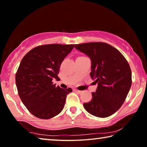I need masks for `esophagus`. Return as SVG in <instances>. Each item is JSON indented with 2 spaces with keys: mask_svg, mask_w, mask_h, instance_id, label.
Masks as SVG:
<instances>
[{
  "mask_svg": "<svg viewBox=\"0 0 147 147\" xmlns=\"http://www.w3.org/2000/svg\"><path fill=\"white\" fill-rule=\"evenodd\" d=\"M74 91H75V92H78V94H82L83 93V91L79 90L78 89H75V90H74Z\"/></svg>",
  "mask_w": 147,
  "mask_h": 147,
  "instance_id": "1",
  "label": "esophagus"
}]
</instances>
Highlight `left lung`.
Masks as SVG:
<instances>
[{
	"label": "left lung",
	"mask_w": 147,
	"mask_h": 147,
	"mask_svg": "<svg viewBox=\"0 0 147 147\" xmlns=\"http://www.w3.org/2000/svg\"><path fill=\"white\" fill-rule=\"evenodd\" d=\"M75 48L90 58V75L98 83L92 100L83 103L86 111L105 118L117 112L123 104L131 85L128 62L119 50L103 42L75 45Z\"/></svg>",
	"instance_id": "8db88e82"
}]
</instances>
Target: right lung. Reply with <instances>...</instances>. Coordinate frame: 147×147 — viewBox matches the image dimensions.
<instances>
[{
	"instance_id": "1",
	"label": "right lung",
	"mask_w": 147,
	"mask_h": 147,
	"mask_svg": "<svg viewBox=\"0 0 147 147\" xmlns=\"http://www.w3.org/2000/svg\"><path fill=\"white\" fill-rule=\"evenodd\" d=\"M74 45L48 44L31 49L21 60L16 83L21 101L30 113L41 119L57 116L64 107L71 88L53 83L58 79L62 62Z\"/></svg>"
}]
</instances>
